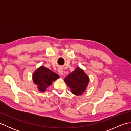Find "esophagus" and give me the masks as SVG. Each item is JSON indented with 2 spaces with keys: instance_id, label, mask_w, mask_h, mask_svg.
Returning a JSON list of instances; mask_svg holds the SVG:
<instances>
[{
  "instance_id": "1",
  "label": "esophagus",
  "mask_w": 131,
  "mask_h": 131,
  "mask_svg": "<svg viewBox=\"0 0 131 131\" xmlns=\"http://www.w3.org/2000/svg\"><path fill=\"white\" fill-rule=\"evenodd\" d=\"M58 73L60 75H63V70L62 68H59L58 69Z\"/></svg>"
}]
</instances>
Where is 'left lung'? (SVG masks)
<instances>
[{
	"label": "left lung",
	"instance_id": "1",
	"mask_svg": "<svg viewBox=\"0 0 131 131\" xmlns=\"http://www.w3.org/2000/svg\"><path fill=\"white\" fill-rule=\"evenodd\" d=\"M65 82L75 95H80L85 91L89 82L88 76L83 70L77 68L65 78Z\"/></svg>",
	"mask_w": 131,
	"mask_h": 131
}]
</instances>
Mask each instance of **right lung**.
<instances>
[{
  "mask_svg": "<svg viewBox=\"0 0 131 131\" xmlns=\"http://www.w3.org/2000/svg\"><path fill=\"white\" fill-rule=\"evenodd\" d=\"M58 78L59 77L57 74L43 66L37 69L32 76L33 81L38 85L39 90L42 92L45 91L47 87L51 85L52 82Z\"/></svg>",
  "mask_w": 131,
  "mask_h": 131,
  "instance_id": "right-lung-1",
  "label": "right lung"
}]
</instances>
